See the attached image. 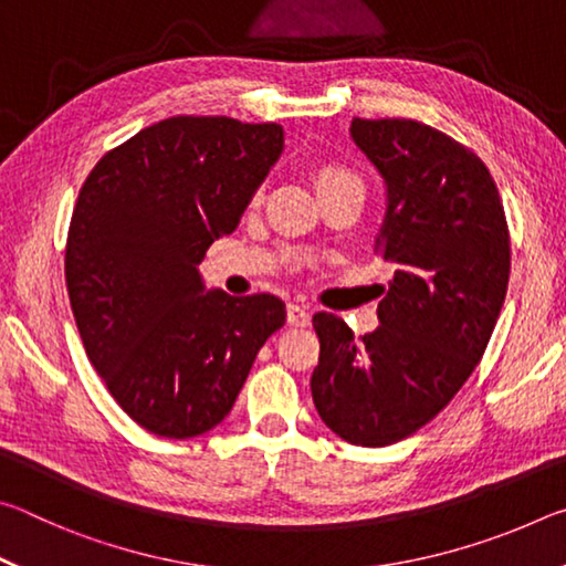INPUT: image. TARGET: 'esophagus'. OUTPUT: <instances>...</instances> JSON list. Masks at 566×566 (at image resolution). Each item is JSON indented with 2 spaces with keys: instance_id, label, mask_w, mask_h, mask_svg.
Listing matches in <instances>:
<instances>
[{
  "instance_id": "obj_1",
  "label": "esophagus",
  "mask_w": 566,
  "mask_h": 566,
  "mask_svg": "<svg viewBox=\"0 0 566 566\" xmlns=\"http://www.w3.org/2000/svg\"><path fill=\"white\" fill-rule=\"evenodd\" d=\"M286 322H290L292 327H310L312 314L304 304H290L286 306Z\"/></svg>"
}]
</instances>
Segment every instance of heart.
I'll return each instance as SVG.
<instances>
[{
  "instance_id": "1",
  "label": "heart",
  "mask_w": 566,
  "mask_h": 566,
  "mask_svg": "<svg viewBox=\"0 0 566 566\" xmlns=\"http://www.w3.org/2000/svg\"><path fill=\"white\" fill-rule=\"evenodd\" d=\"M312 179H314V187L319 191V197L344 187H361L359 177L347 167L337 165V161H317L312 169Z\"/></svg>"
}]
</instances>
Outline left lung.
Segmentation results:
<instances>
[{
	"instance_id": "left-lung-1",
	"label": "left lung",
	"mask_w": 566,
	"mask_h": 566,
	"mask_svg": "<svg viewBox=\"0 0 566 566\" xmlns=\"http://www.w3.org/2000/svg\"><path fill=\"white\" fill-rule=\"evenodd\" d=\"M387 185L375 252L397 266L364 337L314 314L312 399L344 442L387 447L432 421L490 344L510 284V227L490 169L417 119H352Z\"/></svg>"
}]
</instances>
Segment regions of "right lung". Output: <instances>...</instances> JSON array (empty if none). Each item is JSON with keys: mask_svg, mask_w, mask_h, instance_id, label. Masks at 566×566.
<instances>
[{"mask_svg": "<svg viewBox=\"0 0 566 566\" xmlns=\"http://www.w3.org/2000/svg\"><path fill=\"white\" fill-rule=\"evenodd\" d=\"M282 147L280 124L179 114L109 149L84 179L64 249L74 322L114 401L151 434L217 427L284 324L280 296L205 292L197 272Z\"/></svg>", "mask_w": 566, "mask_h": 566, "instance_id": "1", "label": "right lung"}]
</instances>
